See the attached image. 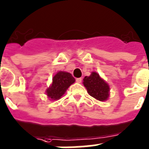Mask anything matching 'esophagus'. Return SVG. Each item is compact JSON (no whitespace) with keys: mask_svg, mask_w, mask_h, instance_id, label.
<instances>
[{"mask_svg":"<svg viewBox=\"0 0 149 149\" xmlns=\"http://www.w3.org/2000/svg\"><path fill=\"white\" fill-rule=\"evenodd\" d=\"M81 81H82V79L81 78V77H79V78H76V82H77V83L80 84L81 82Z\"/></svg>","mask_w":149,"mask_h":149,"instance_id":"1","label":"esophagus"}]
</instances>
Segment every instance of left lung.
<instances>
[{
    "label": "left lung",
    "instance_id": "left-lung-1",
    "mask_svg": "<svg viewBox=\"0 0 149 149\" xmlns=\"http://www.w3.org/2000/svg\"><path fill=\"white\" fill-rule=\"evenodd\" d=\"M83 84L89 95L97 100L105 101L110 97V85L96 72H92L90 76H85Z\"/></svg>",
    "mask_w": 149,
    "mask_h": 149
}]
</instances>
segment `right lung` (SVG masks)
Masks as SVG:
<instances>
[{"label": "right lung", "mask_w": 149, "mask_h": 149, "mask_svg": "<svg viewBox=\"0 0 149 149\" xmlns=\"http://www.w3.org/2000/svg\"><path fill=\"white\" fill-rule=\"evenodd\" d=\"M74 82L75 79L72 77V74L59 71L52 77V82L46 89L45 94L50 100H59Z\"/></svg>", "instance_id": "obj_1"}]
</instances>
